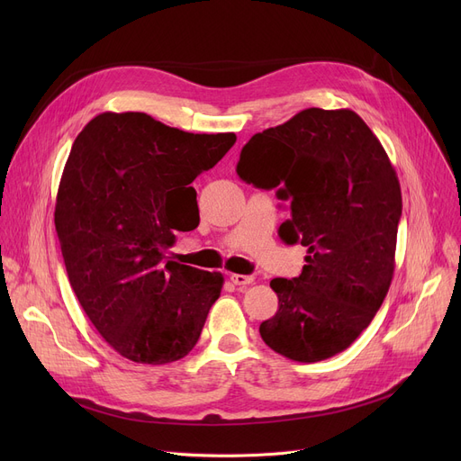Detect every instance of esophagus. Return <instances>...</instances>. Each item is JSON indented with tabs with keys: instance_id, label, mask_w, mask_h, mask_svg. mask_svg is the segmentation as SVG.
I'll list each match as a JSON object with an SVG mask.
<instances>
[{
	"instance_id": "obj_1",
	"label": "esophagus",
	"mask_w": 461,
	"mask_h": 461,
	"mask_svg": "<svg viewBox=\"0 0 461 461\" xmlns=\"http://www.w3.org/2000/svg\"><path fill=\"white\" fill-rule=\"evenodd\" d=\"M230 280L235 284V285H249L254 282V276L252 275H231Z\"/></svg>"
}]
</instances>
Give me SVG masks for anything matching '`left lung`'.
<instances>
[{
	"instance_id": "obj_1",
	"label": "left lung",
	"mask_w": 461,
	"mask_h": 461,
	"mask_svg": "<svg viewBox=\"0 0 461 461\" xmlns=\"http://www.w3.org/2000/svg\"><path fill=\"white\" fill-rule=\"evenodd\" d=\"M237 176L276 188L292 211L280 239L306 247L299 276L271 280L278 310L259 325L263 342L297 362L342 353L370 325L394 275L402 190L383 145L353 110L308 108L254 134Z\"/></svg>"
}]
</instances>
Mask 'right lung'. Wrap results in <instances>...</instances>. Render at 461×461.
Returning <instances> with one entry per match:
<instances>
[{
    "label": "right lung",
    "mask_w": 461,
    "mask_h": 461,
    "mask_svg": "<svg viewBox=\"0 0 461 461\" xmlns=\"http://www.w3.org/2000/svg\"><path fill=\"white\" fill-rule=\"evenodd\" d=\"M235 140L104 112L72 143L54 212L68 282L95 329L129 360L188 355L221 297V273L167 261L166 250L177 231L198 228L190 183Z\"/></svg>",
    "instance_id": "right-lung-1"
}]
</instances>
